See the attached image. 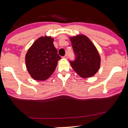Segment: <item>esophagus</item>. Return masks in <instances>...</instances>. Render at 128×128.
Segmentation results:
<instances>
[{"label":"esophagus","mask_w":128,"mask_h":128,"mask_svg":"<svg viewBox=\"0 0 128 128\" xmlns=\"http://www.w3.org/2000/svg\"><path fill=\"white\" fill-rule=\"evenodd\" d=\"M63 58H65V59H67V58H68V56H67V55H64V56L62 57Z\"/></svg>","instance_id":"1"}]
</instances>
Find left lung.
I'll use <instances>...</instances> for the list:
<instances>
[{
    "mask_svg": "<svg viewBox=\"0 0 128 128\" xmlns=\"http://www.w3.org/2000/svg\"><path fill=\"white\" fill-rule=\"evenodd\" d=\"M75 59L70 61L73 70L82 78H89L99 70L100 58L96 47L86 36L70 38Z\"/></svg>",
    "mask_w": 128,
    "mask_h": 128,
    "instance_id": "1",
    "label": "left lung"
}]
</instances>
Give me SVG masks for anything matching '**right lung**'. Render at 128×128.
<instances>
[{
  "label": "right lung",
  "instance_id": "obj_1",
  "mask_svg": "<svg viewBox=\"0 0 128 128\" xmlns=\"http://www.w3.org/2000/svg\"><path fill=\"white\" fill-rule=\"evenodd\" d=\"M54 38L42 36L34 42L25 56L28 71L33 79L44 80L55 71L61 57L54 46Z\"/></svg>",
  "mask_w": 128,
  "mask_h": 128
}]
</instances>
